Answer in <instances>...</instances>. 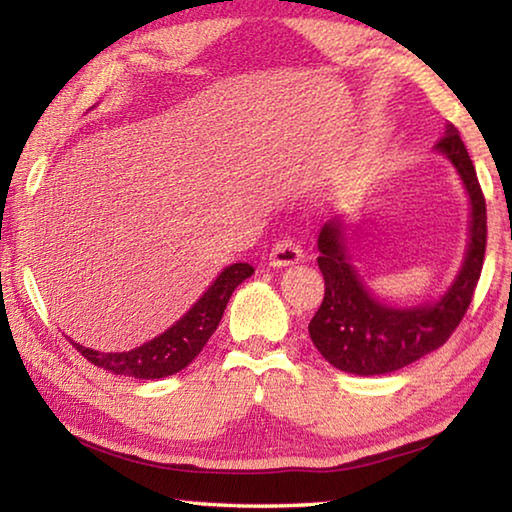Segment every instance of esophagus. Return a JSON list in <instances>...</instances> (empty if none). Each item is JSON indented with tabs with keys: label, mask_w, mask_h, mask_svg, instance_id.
Returning <instances> with one entry per match:
<instances>
[{
	"label": "esophagus",
	"mask_w": 512,
	"mask_h": 512,
	"mask_svg": "<svg viewBox=\"0 0 512 512\" xmlns=\"http://www.w3.org/2000/svg\"><path fill=\"white\" fill-rule=\"evenodd\" d=\"M302 257H305V253H302V248L296 244V241L280 239L271 248V253H268V264L275 268H282V266H291V264L302 262Z\"/></svg>",
	"instance_id": "34e87169"
}]
</instances>
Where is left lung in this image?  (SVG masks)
Instances as JSON below:
<instances>
[{
	"instance_id": "obj_1",
	"label": "left lung",
	"mask_w": 512,
	"mask_h": 512,
	"mask_svg": "<svg viewBox=\"0 0 512 512\" xmlns=\"http://www.w3.org/2000/svg\"><path fill=\"white\" fill-rule=\"evenodd\" d=\"M436 151L447 155L470 194L472 221L465 262L447 293L418 307H391L372 298L350 264L345 223L332 219L318 235V266L325 298L309 323V336L325 361L352 375H386L445 345L470 307L481 277L488 221L474 164L454 124H447Z\"/></svg>"
}]
</instances>
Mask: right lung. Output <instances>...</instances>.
<instances>
[{
	"label": "right lung",
	"instance_id": "right-lung-1",
	"mask_svg": "<svg viewBox=\"0 0 512 512\" xmlns=\"http://www.w3.org/2000/svg\"><path fill=\"white\" fill-rule=\"evenodd\" d=\"M255 273L250 264H232L223 268L221 275L212 282L201 300L187 314L171 325L167 332L155 336L153 341L128 352H99L83 348L81 343L72 345L94 366L115 372V375L135 379H160L189 366L198 352L210 341L214 329L219 327L225 305L241 282Z\"/></svg>",
	"mask_w": 512,
	"mask_h": 512
}]
</instances>
